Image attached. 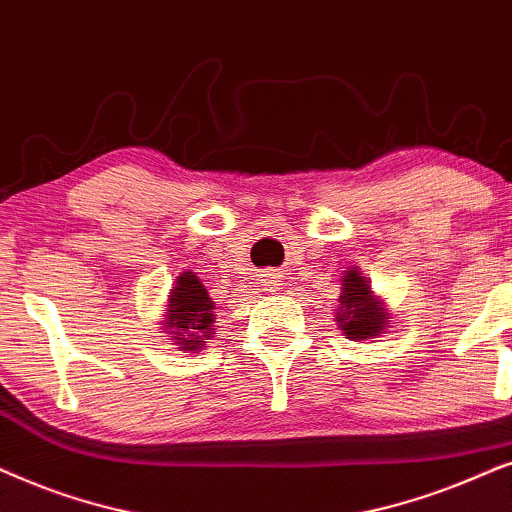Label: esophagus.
Instances as JSON below:
<instances>
[{
	"label": "esophagus",
	"instance_id": "34e87169",
	"mask_svg": "<svg viewBox=\"0 0 512 512\" xmlns=\"http://www.w3.org/2000/svg\"><path fill=\"white\" fill-rule=\"evenodd\" d=\"M260 281H262V285H267V290H278V285L283 283V276L278 274V271H274V269H269V271H264V274L260 276Z\"/></svg>",
	"mask_w": 512,
	"mask_h": 512
}]
</instances>
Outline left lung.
Segmentation results:
<instances>
[{
  "instance_id": "obj_1",
  "label": "left lung",
  "mask_w": 512,
  "mask_h": 512,
  "mask_svg": "<svg viewBox=\"0 0 512 512\" xmlns=\"http://www.w3.org/2000/svg\"><path fill=\"white\" fill-rule=\"evenodd\" d=\"M337 325L344 337L353 342L377 339L391 327V313H388L384 299L374 295L370 281L356 264H351L342 276Z\"/></svg>"
}]
</instances>
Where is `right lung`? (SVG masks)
<instances>
[{
  "label": "right lung",
  "instance_id": "obj_1",
  "mask_svg": "<svg viewBox=\"0 0 512 512\" xmlns=\"http://www.w3.org/2000/svg\"><path fill=\"white\" fill-rule=\"evenodd\" d=\"M215 302L194 271H182L170 290L163 311V332L180 351H201L215 335Z\"/></svg>",
  "mask_w": 512,
  "mask_h": 512
}]
</instances>
